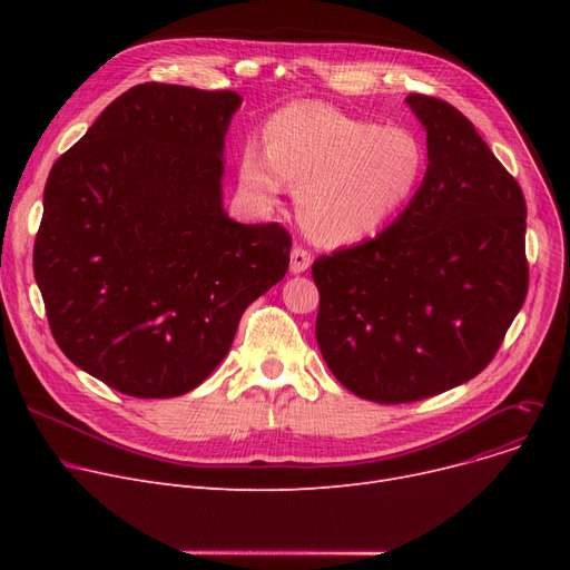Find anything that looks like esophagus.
<instances>
[{
    "instance_id": "34e87169",
    "label": "esophagus",
    "mask_w": 570,
    "mask_h": 570,
    "mask_svg": "<svg viewBox=\"0 0 570 570\" xmlns=\"http://www.w3.org/2000/svg\"><path fill=\"white\" fill-rule=\"evenodd\" d=\"M312 265V254L305 247H293L291 252V273L301 275Z\"/></svg>"
}]
</instances>
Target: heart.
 <instances>
[{"mask_svg":"<svg viewBox=\"0 0 570 570\" xmlns=\"http://www.w3.org/2000/svg\"><path fill=\"white\" fill-rule=\"evenodd\" d=\"M428 147L406 127H379L327 104H291L265 125V147L247 142L239 187L273 205L284 183L301 222L323 243H355L391 224L421 189Z\"/></svg>","mask_w":570,"mask_h":570,"instance_id":"heart-1","label":"heart"}]
</instances>
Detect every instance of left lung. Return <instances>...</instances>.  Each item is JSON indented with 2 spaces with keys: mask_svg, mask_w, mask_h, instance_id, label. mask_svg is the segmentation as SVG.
<instances>
[{
  "mask_svg": "<svg viewBox=\"0 0 570 570\" xmlns=\"http://www.w3.org/2000/svg\"><path fill=\"white\" fill-rule=\"evenodd\" d=\"M428 170L404 213L365 243L318 256L316 342L353 395L428 400L481 374L529 288L518 179L448 101L409 95Z\"/></svg>",
  "mask_w": 570,
  "mask_h": 570,
  "instance_id": "obj_1",
  "label": "left lung"
}]
</instances>
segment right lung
<instances>
[{
    "label": "right lung",
    "mask_w": 570,
    "mask_h": 570,
    "mask_svg": "<svg viewBox=\"0 0 570 570\" xmlns=\"http://www.w3.org/2000/svg\"><path fill=\"white\" fill-rule=\"evenodd\" d=\"M243 97L145 82L50 168L35 277L57 346L140 400L194 391L243 312L288 269L282 224L222 207L224 138Z\"/></svg>",
    "instance_id": "1"
}]
</instances>
